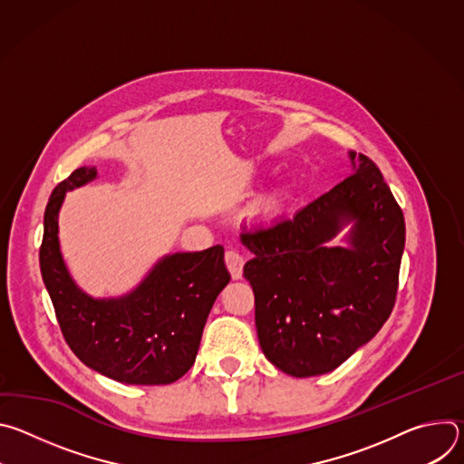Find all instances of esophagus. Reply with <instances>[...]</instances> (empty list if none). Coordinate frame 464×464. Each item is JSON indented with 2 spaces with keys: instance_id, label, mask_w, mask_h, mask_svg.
Wrapping results in <instances>:
<instances>
[{
  "instance_id": "34e87169",
  "label": "esophagus",
  "mask_w": 464,
  "mask_h": 464,
  "mask_svg": "<svg viewBox=\"0 0 464 464\" xmlns=\"http://www.w3.org/2000/svg\"><path fill=\"white\" fill-rule=\"evenodd\" d=\"M244 262H246L244 256H242L237 249H227V251H226V266H227L231 277H233L235 281L242 279Z\"/></svg>"
}]
</instances>
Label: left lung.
I'll return each instance as SVG.
<instances>
[{
    "label": "left lung",
    "mask_w": 464,
    "mask_h": 464,
    "mask_svg": "<svg viewBox=\"0 0 464 464\" xmlns=\"http://www.w3.org/2000/svg\"><path fill=\"white\" fill-rule=\"evenodd\" d=\"M349 160L353 174L294 217L240 233L260 349L295 378L334 371L371 342L399 288L402 209L367 156ZM345 227L346 244L330 245Z\"/></svg>",
    "instance_id": "left-lung-1"
}]
</instances>
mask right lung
<instances>
[{"instance_id": "right-lung-1", "label": "right lung", "mask_w": 464, "mask_h": 464, "mask_svg": "<svg viewBox=\"0 0 464 464\" xmlns=\"http://www.w3.org/2000/svg\"><path fill=\"white\" fill-rule=\"evenodd\" d=\"M95 178V167L77 169L54 187L44 215L40 270L62 334L84 365L111 380L172 383L192 367L208 315L231 279L224 247L169 253L128 294H86L62 256L58 213L65 192Z\"/></svg>"}]
</instances>
